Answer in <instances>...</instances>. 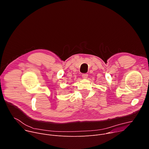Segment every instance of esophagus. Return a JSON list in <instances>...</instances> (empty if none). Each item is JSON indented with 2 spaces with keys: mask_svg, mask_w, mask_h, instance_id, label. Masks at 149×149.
<instances>
[{
  "mask_svg": "<svg viewBox=\"0 0 149 149\" xmlns=\"http://www.w3.org/2000/svg\"><path fill=\"white\" fill-rule=\"evenodd\" d=\"M82 77L83 78H87V77H88V74H83L82 75Z\"/></svg>",
  "mask_w": 149,
  "mask_h": 149,
  "instance_id": "1",
  "label": "esophagus"
}]
</instances>
